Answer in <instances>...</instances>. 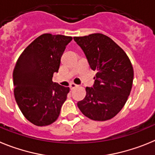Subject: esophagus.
Instances as JSON below:
<instances>
[{
	"instance_id": "1",
	"label": "esophagus",
	"mask_w": 155,
	"mask_h": 155,
	"mask_svg": "<svg viewBox=\"0 0 155 155\" xmlns=\"http://www.w3.org/2000/svg\"><path fill=\"white\" fill-rule=\"evenodd\" d=\"M69 87H70L71 90H73V89H75L76 87H77V85L75 84L74 83H70V86H69Z\"/></svg>"
}]
</instances>
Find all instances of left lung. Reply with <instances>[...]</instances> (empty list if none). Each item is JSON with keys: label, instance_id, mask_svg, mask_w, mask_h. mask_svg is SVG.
Here are the masks:
<instances>
[{"label": "left lung", "instance_id": "8db88e82", "mask_svg": "<svg viewBox=\"0 0 155 155\" xmlns=\"http://www.w3.org/2000/svg\"><path fill=\"white\" fill-rule=\"evenodd\" d=\"M73 39L83 49L89 65L97 71L93 87L78 102L80 111L93 120L115 117L126 104L131 91L134 69L125 51L110 38L100 33Z\"/></svg>", "mask_w": 155, "mask_h": 155}]
</instances>
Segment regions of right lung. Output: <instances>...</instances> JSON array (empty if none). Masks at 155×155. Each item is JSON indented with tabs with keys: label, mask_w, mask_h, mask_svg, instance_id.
<instances>
[{
	"label": "right lung",
	"mask_w": 155,
	"mask_h": 155,
	"mask_svg": "<svg viewBox=\"0 0 155 155\" xmlns=\"http://www.w3.org/2000/svg\"><path fill=\"white\" fill-rule=\"evenodd\" d=\"M70 36L43 34L24 50L13 72L15 100L23 115L36 126L55 122L69 87L52 82Z\"/></svg>",
	"instance_id": "1"
}]
</instances>
